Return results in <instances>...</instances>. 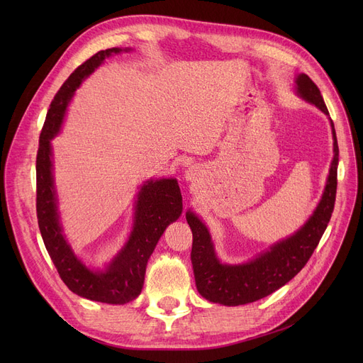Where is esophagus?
<instances>
[{
	"label": "esophagus",
	"mask_w": 363,
	"mask_h": 363,
	"mask_svg": "<svg viewBox=\"0 0 363 363\" xmlns=\"http://www.w3.org/2000/svg\"><path fill=\"white\" fill-rule=\"evenodd\" d=\"M197 177H199L197 167H188V170L185 172V178H186L188 181H196Z\"/></svg>",
	"instance_id": "34e87169"
}]
</instances>
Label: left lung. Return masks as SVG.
<instances>
[{
	"instance_id": "obj_1",
	"label": "left lung",
	"mask_w": 363,
	"mask_h": 363,
	"mask_svg": "<svg viewBox=\"0 0 363 363\" xmlns=\"http://www.w3.org/2000/svg\"><path fill=\"white\" fill-rule=\"evenodd\" d=\"M296 94L330 116L319 88L308 74L300 73L296 76ZM330 122L334 140V157L325 189L312 216L294 234L274 242L269 249L260 252L250 260L228 264L219 260L211 233L204 222L194 212H186L185 218L193 231L191 263L196 285L206 300L223 306L253 303L281 289L308 263L327 230L335 203L338 144L331 118Z\"/></svg>"
}]
</instances>
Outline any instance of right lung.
Returning a JSON list of instances; mask_svg holds the SVG:
<instances>
[{
    "mask_svg": "<svg viewBox=\"0 0 363 363\" xmlns=\"http://www.w3.org/2000/svg\"><path fill=\"white\" fill-rule=\"evenodd\" d=\"M130 48H107L76 69L51 101L36 155V216L45 249L67 289L88 300L125 304L143 290L147 262L167 225L182 213V196L175 178L145 181L135 200L132 231L104 269H91L74 255L63 233L52 177L51 140L60 132L67 106L82 81L111 54Z\"/></svg>",
    "mask_w": 363,
    "mask_h": 363,
    "instance_id": "add662e5",
    "label": "right lung"
}]
</instances>
